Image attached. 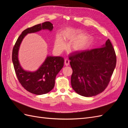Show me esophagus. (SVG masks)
<instances>
[{
  "label": "esophagus",
  "instance_id": "esophagus-1",
  "mask_svg": "<svg viewBox=\"0 0 128 128\" xmlns=\"http://www.w3.org/2000/svg\"><path fill=\"white\" fill-rule=\"evenodd\" d=\"M64 64L66 66H68L69 64V60L67 59L64 60Z\"/></svg>",
  "mask_w": 128,
  "mask_h": 128
}]
</instances>
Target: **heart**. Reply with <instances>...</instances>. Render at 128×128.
I'll return each mask as SVG.
<instances>
[{
  "instance_id": "1",
  "label": "heart",
  "mask_w": 128,
  "mask_h": 128,
  "mask_svg": "<svg viewBox=\"0 0 128 128\" xmlns=\"http://www.w3.org/2000/svg\"><path fill=\"white\" fill-rule=\"evenodd\" d=\"M61 36H58L55 41V48L58 51L64 50L66 45L64 40L72 41L70 44V48L74 51H82L86 50L90 44V40L88 38L80 36L79 31L73 28H67L64 30Z\"/></svg>"
}]
</instances>
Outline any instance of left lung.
<instances>
[{"label":"left lung","mask_w":128,"mask_h":128,"mask_svg":"<svg viewBox=\"0 0 128 128\" xmlns=\"http://www.w3.org/2000/svg\"><path fill=\"white\" fill-rule=\"evenodd\" d=\"M69 60L72 86L77 94L86 97L97 95L106 88L116 63L109 39L101 48L75 52Z\"/></svg>","instance_id":"left-lung-1"}]
</instances>
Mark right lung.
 <instances>
[{
    "mask_svg": "<svg viewBox=\"0 0 128 128\" xmlns=\"http://www.w3.org/2000/svg\"><path fill=\"white\" fill-rule=\"evenodd\" d=\"M53 29V24L48 21L24 30L18 37L13 49L12 61L18 80L26 90L34 94H46L52 90L56 76L64 66V59L48 55L36 70H26L22 68L18 60L19 49L23 40L28 34L42 30L51 32Z\"/></svg>",
    "mask_w": 128,
    "mask_h": 128,
    "instance_id": "obj_1",
    "label": "right lung"
}]
</instances>
